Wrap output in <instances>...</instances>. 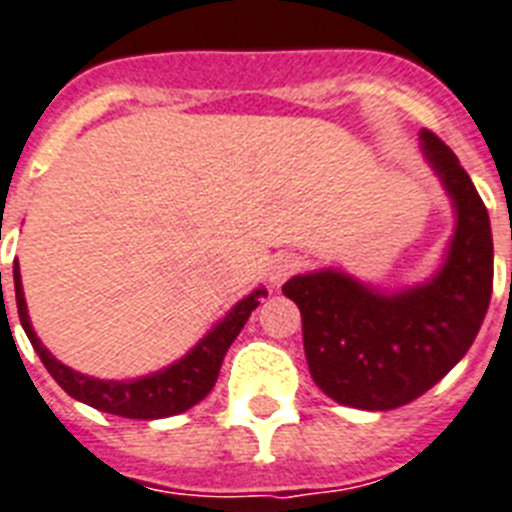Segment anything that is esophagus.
<instances>
[{
    "label": "esophagus",
    "mask_w": 512,
    "mask_h": 512,
    "mask_svg": "<svg viewBox=\"0 0 512 512\" xmlns=\"http://www.w3.org/2000/svg\"><path fill=\"white\" fill-rule=\"evenodd\" d=\"M299 265H302V263H299V257H294V255L273 257V260H270V265H268V281L273 286H281L286 278L292 276V273H297Z\"/></svg>",
    "instance_id": "esophagus-1"
}]
</instances>
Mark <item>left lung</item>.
Returning a JSON list of instances; mask_svg holds the SVG:
<instances>
[{"mask_svg":"<svg viewBox=\"0 0 512 512\" xmlns=\"http://www.w3.org/2000/svg\"><path fill=\"white\" fill-rule=\"evenodd\" d=\"M421 152L455 210V234L434 276L397 292L336 268L284 284L302 313L310 376L339 405L394 410L418 400L471 350L492 299V226L479 191L431 131H421Z\"/></svg>","mask_w":512,"mask_h":512,"instance_id":"1","label":"left lung"}]
</instances>
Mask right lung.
<instances>
[{"instance_id": "right-lung-1", "label": "right lung", "mask_w": 512, "mask_h": 512, "mask_svg": "<svg viewBox=\"0 0 512 512\" xmlns=\"http://www.w3.org/2000/svg\"><path fill=\"white\" fill-rule=\"evenodd\" d=\"M2 276V273H0ZM12 281H15V299H18L20 326L31 339L33 350L41 357V363L52 373V378L65 389V392L78 402L97 407L102 413L123 415V418H136V421H155V418H168V415L186 413L189 407L202 402L210 394V389L218 381L220 363L226 357L228 347L234 342L249 315L260 305V297H265V289H255L252 294L236 302L226 313L223 321L215 323L202 339H199L181 360L170 363L162 371L149 373L141 378H128V381H110V378H94L86 373H78L60 363L52 352L41 344L28 318L26 294L20 284V265L15 260L12 265Z\"/></svg>"}]
</instances>
